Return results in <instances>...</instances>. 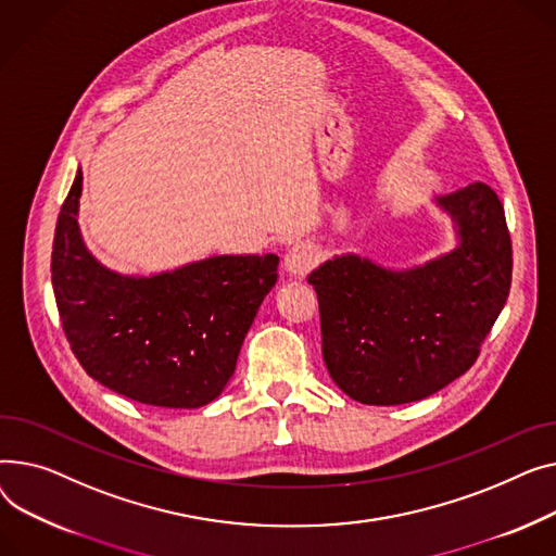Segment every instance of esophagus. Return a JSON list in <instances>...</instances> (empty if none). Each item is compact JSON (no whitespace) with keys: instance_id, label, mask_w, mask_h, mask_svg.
Instances as JSON below:
<instances>
[{"instance_id":"1","label":"esophagus","mask_w":556,"mask_h":556,"mask_svg":"<svg viewBox=\"0 0 556 556\" xmlns=\"http://www.w3.org/2000/svg\"><path fill=\"white\" fill-rule=\"evenodd\" d=\"M318 260V251L312 242H296L285 255V269L291 276H305Z\"/></svg>"}]
</instances>
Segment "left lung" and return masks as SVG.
I'll use <instances>...</instances> for the list:
<instances>
[{
  "instance_id": "obj_1",
  "label": "left lung",
  "mask_w": 556,
  "mask_h": 556,
  "mask_svg": "<svg viewBox=\"0 0 556 556\" xmlns=\"http://www.w3.org/2000/svg\"><path fill=\"white\" fill-rule=\"evenodd\" d=\"M458 247L410 269L354 253L307 276L320 312L323 362L348 397L397 406L465 375L507 303L511 240L498 194L482 181L435 198Z\"/></svg>"
}]
</instances>
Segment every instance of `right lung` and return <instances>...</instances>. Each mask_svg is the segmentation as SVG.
Instances as JSON below:
<instances>
[{
    "instance_id": "obj_1",
    "label": "right lung",
    "mask_w": 556,
    "mask_h": 556,
    "mask_svg": "<svg viewBox=\"0 0 556 556\" xmlns=\"http://www.w3.org/2000/svg\"><path fill=\"white\" fill-rule=\"evenodd\" d=\"M80 192L78 170L51 253L62 330L80 366L127 400L206 406L236 372L257 307L278 280V255H213L154 276H123L87 251Z\"/></svg>"
}]
</instances>
